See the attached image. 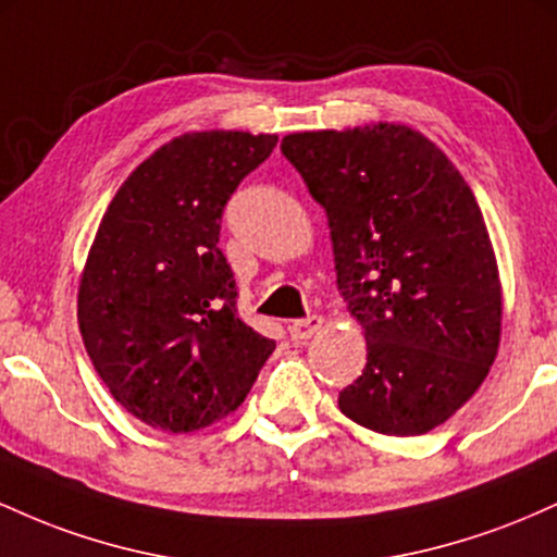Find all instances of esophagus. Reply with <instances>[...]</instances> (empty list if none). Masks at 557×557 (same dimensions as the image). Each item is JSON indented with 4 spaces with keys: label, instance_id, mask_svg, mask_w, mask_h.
I'll use <instances>...</instances> for the list:
<instances>
[{
    "label": "esophagus",
    "instance_id": "esophagus-1",
    "mask_svg": "<svg viewBox=\"0 0 557 557\" xmlns=\"http://www.w3.org/2000/svg\"><path fill=\"white\" fill-rule=\"evenodd\" d=\"M322 330V317L311 314L306 319H300V322H293L290 324V337L296 343H306L309 337H314V332Z\"/></svg>",
    "mask_w": 557,
    "mask_h": 557
}]
</instances>
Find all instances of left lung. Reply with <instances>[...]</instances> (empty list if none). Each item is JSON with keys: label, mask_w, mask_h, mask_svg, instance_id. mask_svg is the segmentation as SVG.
<instances>
[{"label": "left lung", "mask_w": 557, "mask_h": 557, "mask_svg": "<svg viewBox=\"0 0 557 557\" xmlns=\"http://www.w3.org/2000/svg\"><path fill=\"white\" fill-rule=\"evenodd\" d=\"M280 149L327 212L337 287L367 337V367L337 406L380 434L434 430L500 345V277L474 194L408 125L290 133Z\"/></svg>", "instance_id": "left-lung-1"}]
</instances>
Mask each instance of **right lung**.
<instances>
[{
  "mask_svg": "<svg viewBox=\"0 0 557 557\" xmlns=\"http://www.w3.org/2000/svg\"><path fill=\"white\" fill-rule=\"evenodd\" d=\"M277 136L185 133L127 175L81 274L78 324L101 382L162 432H196L246 400L274 341L238 317L220 222Z\"/></svg>",
  "mask_w": 557,
  "mask_h": 557,
  "instance_id": "obj_1",
  "label": "right lung"
}]
</instances>
